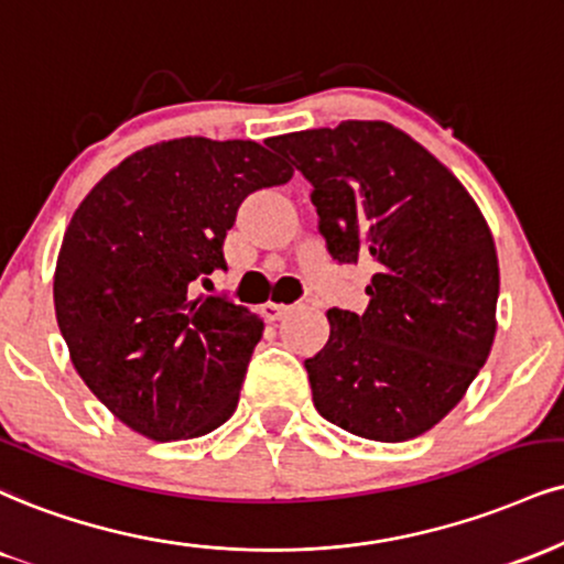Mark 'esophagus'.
I'll list each match as a JSON object with an SVG mask.
<instances>
[{
  "instance_id": "obj_1",
  "label": "esophagus",
  "mask_w": 564,
  "mask_h": 564,
  "mask_svg": "<svg viewBox=\"0 0 564 564\" xmlns=\"http://www.w3.org/2000/svg\"><path fill=\"white\" fill-rule=\"evenodd\" d=\"M291 307L289 304H278V302H268V304H262V317L264 321H281L283 315H286Z\"/></svg>"
}]
</instances>
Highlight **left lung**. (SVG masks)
<instances>
[{
	"label": "left lung",
	"instance_id": "8db88e82",
	"mask_svg": "<svg viewBox=\"0 0 564 564\" xmlns=\"http://www.w3.org/2000/svg\"><path fill=\"white\" fill-rule=\"evenodd\" d=\"M312 186L325 249L372 268L362 315L328 310L304 359L317 412L370 441L415 438L465 397L497 334L499 262L465 186L383 120L278 135Z\"/></svg>",
	"mask_w": 564,
	"mask_h": 564
}]
</instances>
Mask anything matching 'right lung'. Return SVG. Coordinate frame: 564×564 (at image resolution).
I'll return each mask as SVG.
<instances>
[{"mask_svg": "<svg viewBox=\"0 0 564 564\" xmlns=\"http://www.w3.org/2000/svg\"><path fill=\"white\" fill-rule=\"evenodd\" d=\"M294 171L257 141H162L120 162L65 230L54 312L78 376L154 441L196 438L234 415L264 323L226 296H194L226 270L241 202Z\"/></svg>", "mask_w": 564, "mask_h": 564, "instance_id": "add662e5", "label": "right lung"}]
</instances>
